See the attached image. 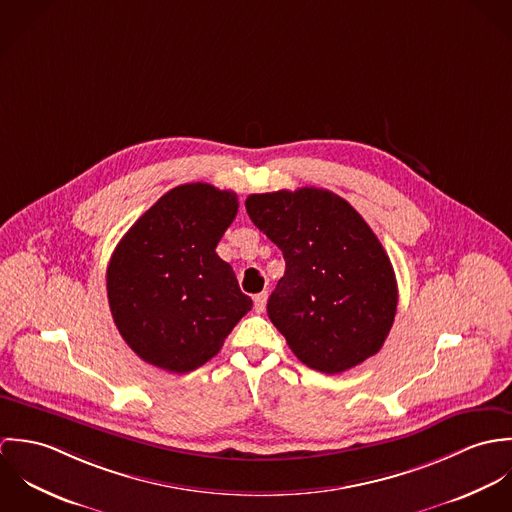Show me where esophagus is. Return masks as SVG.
Segmentation results:
<instances>
[{
    "label": "esophagus",
    "mask_w": 512,
    "mask_h": 512,
    "mask_svg": "<svg viewBox=\"0 0 512 512\" xmlns=\"http://www.w3.org/2000/svg\"><path fill=\"white\" fill-rule=\"evenodd\" d=\"M266 301H268V293L262 292L254 295V309H256V313H264Z\"/></svg>",
    "instance_id": "34e87169"
}]
</instances>
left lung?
Segmentation results:
<instances>
[{
	"instance_id": "1",
	"label": "left lung",
	"mask_w": 512,
	"mask_h": 512,
	"mask_svg": "<svg viewBox=\"0 0 512 512\" xmlns=\"http://www.w3.org/2000/svg\"><path fill=\"white\" fill-rule=\"evenodd\" d=\"M246 213L286 260L268 315L293 355L325 374L376 355L394 323L398 288L365 219L317 187L250 195Z\"/></svg>"
}]
</instances>
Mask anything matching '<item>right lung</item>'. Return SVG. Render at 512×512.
Returning <instances> with one entry per match:
<instances>
[{
	"instance_id": "obj_1",
	"label": "right lung",
	"mask_w": 512,
	"mask_h": 512,
	"mask_svg": "<svg viewBox=\"0 0 512 512\" xmlns=\"http://www.w3.org/2000/svg\"><path fill=\"white\" fill-rule=\"evenodd\" d=\"M236 213L232 191L179 185L116 246L106 270L110 311L124 341L149 365L179 374L205 365L252 309L215 252Z\"/></svg>"
}]
</instances>
